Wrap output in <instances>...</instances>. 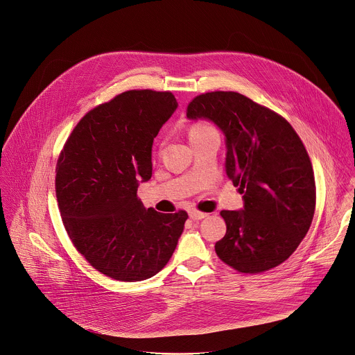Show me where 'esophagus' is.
<instances>
[{
	"label": "esophagus",
	"mask_w": 355,
	"mask_h": 355,
	"mask_svg": "<svg viewBox=\"0 0 355 355\" xmlns=\"http://www.w3.org/2000/svg\"><path fill=\"white\" fill-rule=\"evenodd\" d=\"M189 217L192 220H202V218H206L207 217V213H202L199 210H191L189 211Z\"/></svg>",
	"instance_id": "obj_1"
}]
</instances>
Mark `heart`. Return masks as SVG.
Listing matches in <instances>:
<instances>
[{"label": "heart", "instance_id": "b5f03b06", "mask_svg": "<svg viewBox=\"0 0 355 355\" xmlns=\"http://www.w3.org/2000/svg\"><path fill=\"white\" fill-rule=\"evenodd\" d=\"M188 134H189V138H191V139H196V138H202V137H206V135L217 134V130H216L214 125H211L209 121H206V120H198V121H193V123L189 125Z\"/></svg>", "mask_w": 355, "mask_h": 355}]
</instances>
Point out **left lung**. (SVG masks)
I'll list each match as a JSON object with an SVG mask.
<instances>
[{
  "mask_svg": "<svg viewBox=\"0 0 355 355\" xmlns=\"http://www.w3.org/2000/svg\"><path fill=\"white\" fill-rule=\"evenodd\" d=\"M187 116L223 130L225 171L243 193L242 211L220 213L227 234L216 243L218 259L243 274L278 267L307 235L315 211L314 170L300 137L285 117L234 91L195 96Z\"/></svg>",
  "mask_w": 355,
  "mask_h": 355,
  "instance_id": "1",
  "label": "left lung"
}]
</instances>
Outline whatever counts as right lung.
Listing matches in <instances>:
<instances>
[{
  "label": "right lung",
  "instance_id": "add662e5",
  "mask_svg": "<svg viewBox=\"0 0 355 355\" xmlns=\"http://www.w3.org/2000/svg\"><path fill=\"white\" fill-rule=\"evenodd\" d=\"M178 103L170 91L131 89L91 109L66 139L55 192L77 252L103 275L137 282L171 259L185 210H148L138 181L152 177V144Z\"/></svg>",
  "mask_w": 355,
  "mask_h": 355
}]
</instances>
